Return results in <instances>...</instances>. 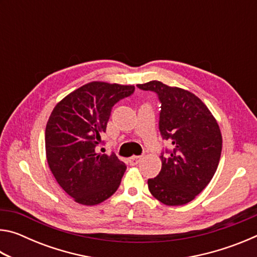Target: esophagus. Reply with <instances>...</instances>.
<instances>
[{"instance_id":"1","label":"esophagus","mask_w":257,"mask_h":257,"mask_svg":"<svg viewBox=\"0 0 257 257\" xmlns=\"http://www.w3.org/2000/svg\"><path fill=\"white\" fill-rule=\"evenodd\" d=\"M142 156H132V158H129V163L130 164H137L139 161H141Z\"/></svg>"}]
</instances>
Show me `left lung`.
<instances>
[{"label": "left lung", "instance_id": "1", "mask_svg": "<svg viewBox=\"0 0 257 257\" xmlns=\"http://www.w3.org/2000/svg\"><path fill=\"white\" fill-rule=\"evenodd\" d=\"M158 94L159 128L171 149L160 156L162 168L149 179L151 194L169 206L184 205L210 184L219 165L222 136L207 106L188 90L158 80L137 85Z\"/></svg>", "mask_w": 257, "mask_h": 257}]
</instances>
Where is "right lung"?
<instances>
[{"instance_id": "right-lung-1", "label": "right lung", "mask_w": 257, "mask_h": 257, "mask_svg": "<svg viewBox=\"0 0 257 257\" xmlns=\"http://www.w3.org/2000/svg\"><path fill=\"white\" fill-rule=\"evenodd\" d=\"M135 86L88 82L56 104L45 129L49 167L58 184L82 205H97L119 188L125 164L115 154L96 153L111 110Z\"/></svg>"}]
</instances>
